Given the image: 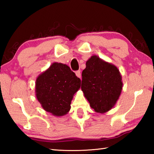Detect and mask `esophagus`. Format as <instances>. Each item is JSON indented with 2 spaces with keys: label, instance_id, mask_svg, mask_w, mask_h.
<instances>
[{
  "label": "esophagus",
  "instance_id": "34e87169",
  "mask_svg": "<svg viewBox=\"0 0 154 154\" xmlns=\"http://www.w3.org/2000/svg\"><path fill=\"white\" fill-rule=\"evenodd\" d=\"M75 75H76V76L79 78H81V76H82V74H81L80 71H77L75 72Z\"/></svg>",
  "mask_w": 154,
  "mask_h": 154
}]
</instances>
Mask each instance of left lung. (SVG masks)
<instances>
[{
	"label": "left lung",
	"mask_w": 154,
	"mask_h": 154,
	"mask_svg": "<svg viewBox=\"0 0 154 154\" xmlns=\"http://www.w3.org/2000/svg\"><path fill=\"white\" fill-rule=\"evenodd\" d=\"M123 83L115 65L92 56L82 72V90L96 113H104L113 107L120 96Z\"/></svg>",
	"instance_id": "left-lung-1"
}]
</instances>
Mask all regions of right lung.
Returning <instances> with one entry per match:
<instances>
[{"label":"right lung","mask_w":154,"mask_h":154,"mask_svg":"<svg viewBox=\"0 0 154 154\" xmlns=\"http://www.w3.org/2000/svg\"><path fill=\"white\" fill-rule=\"evenodd\" d=\"M35 92L44 110L62 116L71 109L73 96L81 87V80L67 65L54 62L36 80Z\"/></svg>","instance_id":"add662e5"}]
</instances>
